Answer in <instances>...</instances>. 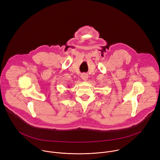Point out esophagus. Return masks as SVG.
Masks as SVG:
<instances>
[{
    "label": "esophagus",
    "instance_id": "obj_1",
    "mask_svg": "<svg viewBox=\"0 0 160 160\" xmlns=\"http://www.w3.org/2000/svg\"><path fill=\"white\" fill-rule=\"evenodd\" d=\"M81 78H82V79L83 80L87 81V79H88V75H87V73H82V74L81 75Z\"/></svg>",
    "mask_w": 160,
    "mask_h": 160
}]
</instances>
